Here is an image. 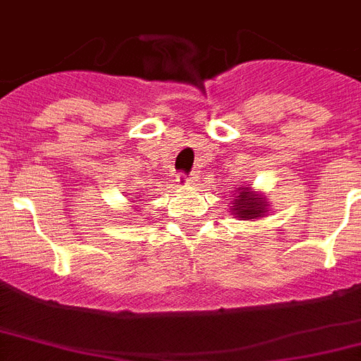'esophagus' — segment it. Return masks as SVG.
I'll list each match as a JSON object with an SVG mask.
<instances>
[{"mask_svg":"<svg viewBox=\"0 0 361 361\" xmlns=\"http://www.w3.org/2000/svg\"><path fill=\"white\" fill-rule=\"evenodd\" d=\"M177 183L184 188H191L195 184V177L191 175H184V173H178L177 175Z\"/></svg>","mask_w":361,"mask_h":361,"instance_id":"1","label":"esophagus"}]
</instances>
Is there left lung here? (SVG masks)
I'll return each mask as SVG.
<instances>
[{"label": "left lung", "mask_w": 361, "mask_h": 361, "mask_svg": "<svg viewBox=\"0 0 361 361\" xmlns=\"http://www.w3.org/2000/svg\"><path fill=\"white\" fill-rule=\"evenodd\" d=\"M236 191L231 209L240 220H252L267 213V198L263 195L250 191V188H238Z\"/></svg>", "instance_id": "8db88e82"}]
</instances>
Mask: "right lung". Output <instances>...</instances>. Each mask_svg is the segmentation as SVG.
Segmentation results:
<instances>
[{
    "label": "right lung",
    "instance_id": "right-lung-1",
    "mask_svg": "<svg viewBox=\"0 0 361 361\" xmlns=\"http://www.w3.org/2000/svg\"><path fill=\"white\" fill-rule=\"evenodd\" d=\"M130 198H135V202H137V204H141V198H140V195H132V197Z\"/></svg>",
    "mask_w": 361,
    "mask_h": 361
}]
</instances>
